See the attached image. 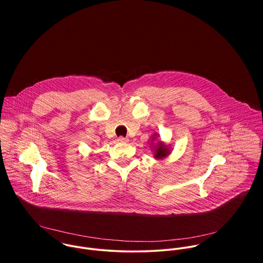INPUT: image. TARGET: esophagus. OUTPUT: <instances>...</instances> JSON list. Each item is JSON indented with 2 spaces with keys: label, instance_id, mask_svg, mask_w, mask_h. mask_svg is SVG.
I'll list each match as a JSON object with an SVG mask.
<instances>
[{
  "label": "esophagus",
  "instance_id": "obj_1",
  "mask_svg": "<svg viewBox=\"0 0 263 263\" xmlns=\"http://www.w3.org/2000/svg\"><path fill=\"white\" fill-rule=\"evenodd\" d=\"M118 141H119V142H127V141H128V138H127V137H124V136H120V137L118 138Z\"/></svg>",
  "mask_w": 263,
  "mask_h": 263
}]
</instances>
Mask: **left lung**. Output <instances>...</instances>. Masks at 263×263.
<instances>
[{
    "label": "left lung",
    "mask_w": 263,
    "mask_h": 263,
    "mask_svg": "<svg viewBox=\"0 0 263 263\" xmlns=\"http://www.w3.org/2000/svg\"><path fill=\"white\" fill-rule=\"evenodd\" d=\"M168 154V149L162 145V144H158L157 147L155 148V157L156 158H163L164 156H166Z\"/></svg>",
    "instance_id": "left-lung-1"
}]
</instances>
